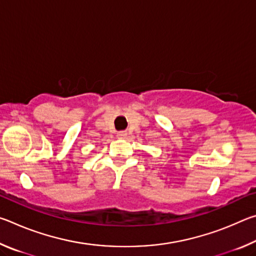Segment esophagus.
Segmentation results:
<instances>
[{
  "mask_svg": "<svg viewBox=\"0 0 256 256\" xmlns=\"http://www.w3.org/2000/svg\"><path fill=\"white\" fill-rule=\"evenodd\" d=\"M125 136H126V133H125L124 131H120L118 133V138H123Z\"/></svg>",
  "mask_w": 256,
  "mask_h": 256,
  "instance_id": "1",
  "label": "esophagus"
}]
</instances>
